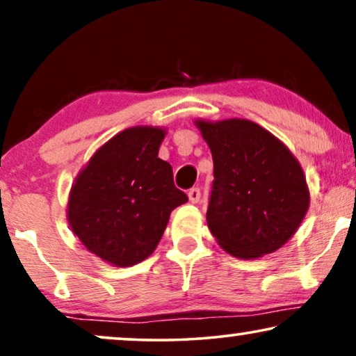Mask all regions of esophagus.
<instances>
[{
    "mask_svg": "<svg viewBox=\"0 0 356 356\" xmlns=\"http://www.w3.org/2000/svg\"><path fill=\"white\" fill-rule=\"evenodd\" d=\"M188 197H189V201H191L193 204H197L199 199H201V189H199V188H191V189H189V193H188Z\"/></svg>",
    "mask_w": 356,
    "mask_h": 356,
    "instance_id": "esophagus-1",
    "label": "esophagus"
}]
</instances>
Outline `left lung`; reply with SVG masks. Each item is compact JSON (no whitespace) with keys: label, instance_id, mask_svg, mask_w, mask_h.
<instances>
[{"label":"left lung","instance_id":"1","mask_svg":"<svg viewBox=\"0 0 356 356\" xmlns=\"http://www.w3.org/2000/svg\"><path fill=\"white\" fill-rule=\"evenodd\" d=\"M196 126L212 152V235L232 256L256 259L284 246L309 207L306 177L286 145L250 120Z\"/></svg>","mask_w":356,"mask_h":356}]
</instances>
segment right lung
<instances>
[{
	"label": "right lung",
	"mask_w": 356,
	"mask_h": 356,
	"mask_svg": "<svg viewBox=\"0 0 356 356\" xmlns=\"http://www.w3.org/2000/svg\"><path fill=\"white\" fill-rule=\"evenodd\" d=\"M162 128L121 131L77 175L67 202L71 230L90 252L116 267L147 259L170 213L188 201L172 165L159 159Z\"/></svg>",
	"instance_id": "add662e5"
}]
</instances>
